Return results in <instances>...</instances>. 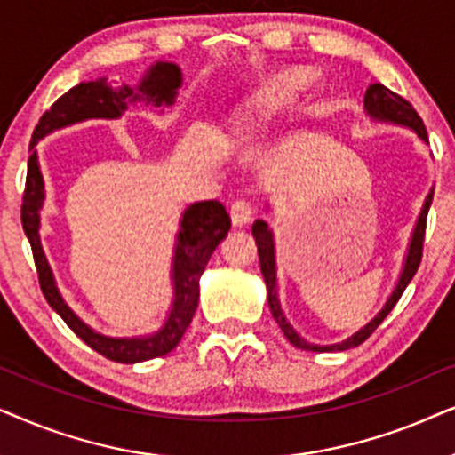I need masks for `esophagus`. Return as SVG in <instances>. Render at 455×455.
I'll return each instance as SVG.
<instances>
[{
  "label": "esophagus",
  "mask_w": 455,
  "mask_h": 455,
  "mask_svg": "<svg viewBox=\"0 0 455 455\" xmlns=\"http://www.w3.org/2000/svg\"><path fill=\"white\" fill-rule=\"evenodd\" d=\"M231 218H233V224H237V227H243L253 218V205L250 202H245V199H239V202H235L231 205Z\"/></svg>",
  "instance_id": "34e87169"
}]
</instances>
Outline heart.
I'll return each instance as SVG.
<instances>
[{"label": "heart", "mask_w": 455, "mask_h": 455, "mask_svg": "<svg viewBox=\"0 0 455 455\" xmlns=\"http://www.w3.org/2000/svg\"><path fill=\"white\" fill-rule=\"evenodd\" d=\"M316 81V75L307 68L281 72L266 81L233 116V131L239 137H256L266 131L272 118L284 108L293 104L298 97Z\"/></svg>", "instance_id": "1"}]
</instances>
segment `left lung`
Segmentation results:
<instances>
[{
    "instance_id": "left-lung-1",
    "label": "left lung",
    "mask_w": 455,
    "mask_h": 455,
    "mask_svg": "<svg viewBox=\"0 0 455 455\" xmlns=\"http://www.w3.org/2000/svg\"><path fill=\"white\" fill-rule=\"evenodd\" d=\"M364 110L371 118L380 120V123H391V124H399V126H408L416 132L422 141L428 143L427 137V129L422 124V118L418 116V112L411 108L410 101H405L402 95L393 93L391 89H387L385 84L374 83L366 89L364 95ZM433 193L435 189L428 191V196L425 199V205H422L420 216H418L414 233H411L410 245H408V256L403 259V268L402 275H399V281L395 284V289L391 291L389 299L385 301V306L380 307V312L374 316L371 323H368L364 329H360L358 332L345 339L341 343H332V345H314L310 341H306L304 337L299 335L298 331L291 326V323L284 318V312L281 310V301H278V293H276V258H275V237H272V231L268 228V222L264 220H256L251 227L253 237H256L258 243V253H259V268H262L264 281H266V291H268V306L272 312V318L276 320L281 331L284 332V337L289 339V343H293L295 347L306 349V351H345L351 347H358L360 343H364L368 337L377 331V326L383 323L395 304L402 298V293L408 287L411 278H414L418 266H420L422 259V247H425V231H427V214L428 208H431L433 202Z\"/></svg>"
}]
</instances>
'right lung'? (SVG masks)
<instances>
[{
	"mask_svg": "<svg viewBox=\"0 0 455 455\" xmlns=\"http://www.w3.org/2000/svg\"><path fill=\"white\" fill-rule=\"evenodd\" d=\"M180 83H183V75H180L179 66L172 62H156L149 66L135 87H129V84L116 87V84L108 83V78L78 83L76 87L66 91L60 100H56V104L41 116L39 124L35 126L33 137H30V149L37 145L39 139L58 129H64V126L83 123L89 118H120L129 110V106H172ZM44 177H41L37 151L33 149L28 157L27 185H24L22 196V228L28 237L30 250H33L39 284L47 304L62 316L64 323L75 331V335L81 337V341L87 343L97 354L112 362H120V364H137V362L160 358V355H166L168 351L177 347L197 310L199 276L205 270V264H208L218 243L227 237L228 228H231V216H228L227 208L216 199H210V202L191 204L183 212L171 270L172 306L168 310L164 326L145 337H106L91 329L89 324H84L60 293L39 237V210L44 208Z\"/></svg>",
	"mask_w": 455,
	"mask_h": 455,
	"instance_id": "obj_1",
	"label": "right lung"
}]
</instances>
